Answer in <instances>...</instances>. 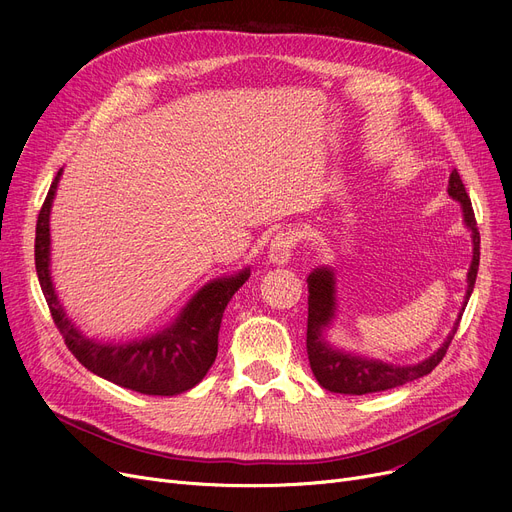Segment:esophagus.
<instances>
[{
	"mask_svg": "<svg viewBox=\"0 0 512 512\" xmlns=\"http://www.w3.org/2000/svg\"><path fill=\"white\" fill-rule=\"evenodd\" d=\"M294 247H297V236H294V232L280 230L272 240L270 251H267V259L274 265H286L292 259Z\"/></svg>",
	"mask_w": 512,
	"mask_h": 512,
	"instance_id": "obj_1",
	"label": "esophagus"
}]
</instances>
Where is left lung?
I'll use <instances>...</instances> for the list:
<instances>
[{"mask_svg": "<svg viewBox=\"0 0 512 512\" xmlns=\"http://www.w3.org/2000/svg\"><path fill=\"white\" fill-rule=\"evenodd\" d=\"M448 195L454 201L461 203L463 222L469 228L471 240H473V259L467 272L465 301L450 334L446 336V340L434 355H429L427 359L415 365H394L380 359H369L351 351H342V348L326 340V332L332 326V321L336 319V276L332 267H326V265L315 267L307 278V288H309L307 355H309L311 371L321 388L338 392V394H353V396L390 390L407 382L419 380L427 373H432V369L446 355L448 344L452 342L456 330H459V321L469 303L475 278H477V267H479V232H477L475 213L471 207V199L465 191V184L456 170H452L448 178Z\"/></svg>", "mask_w": 512, "mask_h": 512, "instance_id": "left-lung-1", "label": "left lung"}]
</instances>
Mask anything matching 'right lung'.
<instances>
[{"instance_id":"1","label":"right lung","mask_w":512,"mask_h":512,"mask_svg":"<svg viewBox=\"0 0 512 512\" xmlns=\"http://www.w3.org/2000/svg\"><path fill=\"white\" fill-rule=\"evenodd\" d=\"M51 182L37 220L35 265L53 321L70 353L99 378L149 396H176L195 388L218 357V334L224 309L251 276V267L201 286L170 326L130 342H99L85 336L66 315L51 280L49 215L62 178Z\"/></svg>"}]
</instances>
